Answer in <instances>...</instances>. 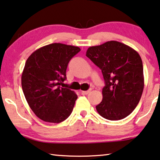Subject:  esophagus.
Masks as SVG:
<instances>
[{"instance_id": "esophagus-1", "label": "esophagus", "mask_w": 160, "mask_h": 160, "mask_svg": "<svg viewBox=\"0 0 160 160\" xmlns=\"http://www.w3.org/2000/svg\"><path fill=\"white\" fill-rule=\"evenodd\" d=\"M90 91H91V90H85V91H82V92L83 94L87 95V94L89 93V92H90Z\"/></svg>"}]
</instances>
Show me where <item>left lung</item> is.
<instances>
[{
    "label": "left lung",
    "mask_w": 160,
    "mask_h": 160,
    "mask_svg": "<svg viewBox=\"0 0 160 160\" xmlns=\"http://www.w3.org/2000/svg\"><path fill=\"white\" fill-rule=\"evenodd\" d=\"M86 56L101 69L106 83L103 100L95 107L98 113L111 121L126 118L137 107L144 90L141 57L132 47L117 41L90 47Z\"/></svg>",
    "instance_id": "8db88e82"
}]
</instances>
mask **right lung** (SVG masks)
<instances>
[{"label":"right lung","mask_w":160,"mask_h":160,"mask_svg":"<svg viewBox=\"0 0 160 160\" xmlns=\"http://www.w3.org/2000/svg\"><path fill=\"white\" fill-rule=\"evenodd\" d=\"M80 51L78 47L53 43L28 57L21 75V86L28 106L38 118L60 123L72 113L78 95L60 88L66 79L69 62Z\"/></svg>","instance_id":"right-lung-1"}]
</instances>
